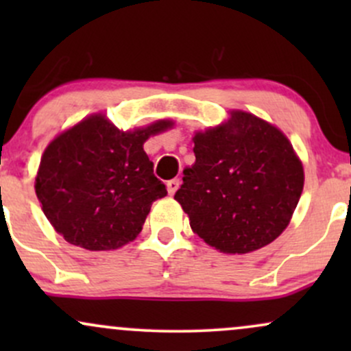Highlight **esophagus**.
Listing matches in <instances>:
<instances>
[{
  "label": "esophagus",
  "mask_w": 351,
  "mask_h": 351,
  "mask_svg": "<svg viewBox=\"0 0 351 351\" xmlns=\"http://www.w3.org/2000/svg\"><path fill=\"white\" fill-rule=\"evenodd\" d=\"M178 186H180V180L178 178H173L167 183V189H168V193H170V195H175Z\"/></svg>",
  "instance_id": "esophagus-1"
}]
</instances>
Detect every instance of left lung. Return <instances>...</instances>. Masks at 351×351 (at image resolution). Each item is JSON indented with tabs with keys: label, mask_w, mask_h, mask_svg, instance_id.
<instances>
[{
	"label": "left lung",
	"mask_w": 351,
	"mask_h": 351,
	"mask_svg": "<svg viewBox=\"0 0 351 351\" xmlns=\"http://www.w3.org/2000/svg\"><path fill=\"white\" fill-rule=\"evenodd\" d=\"M193 142L196 162L184 168L175 193L193 231L228 254L271 244L287 228L304 189V168L287 136L234 112Z\"/></svg>",
	"instance_id": "8db88e82"
}]
</instances>
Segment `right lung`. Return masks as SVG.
Instances as JSON below:
<instances>
[{
	"mask_svg": "<svg viewBox=\"0 0 351 351\" xmlns=\"http://www.w3.org/2000/svg\"><path fill=\"white\" fill-rule=\"evenodd\" d=\"M168 127L171 122L160 120L120 132L94 115L52 140L39 165L36 195L67 243L108 251L138 236L153 201L167 196L143 143Z\"/></svg>",
	"mask_w": 351,
	"mask_h": 351,
	"instance_id": "add662e5",
	"label": "right lung"
}]
</instances>
